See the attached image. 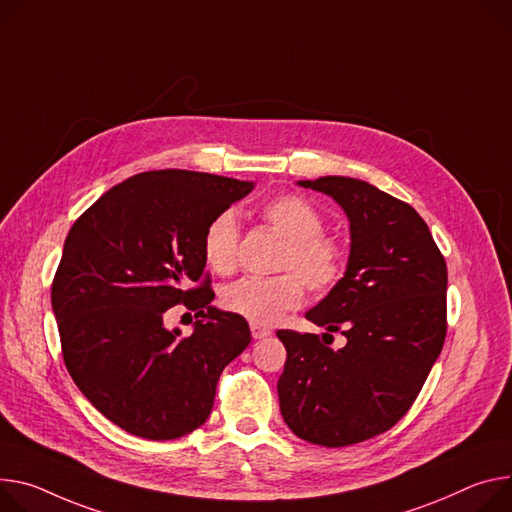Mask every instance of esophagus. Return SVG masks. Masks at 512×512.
Listing matches in <instances>:
<instances>
[{"label": "esophagus", "mask_w": 512, "mask_h": 512, "mask_svg": "<svg viewBox=\"0 0 512 512\" xmlns=\"http://www.w3.org/2000/svg\"><path fill=\"white\" fill-rule=\"evenodd\" d=\"M251 335H253V339H265L271 335V331L267 327H261V324L251 322Z\"/></svg>", "instance_id": "esophagus-1"}]
</instances>
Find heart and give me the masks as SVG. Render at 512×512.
Returning <instances> with one entry per match:
<instances>
[{
	"label": "heart",
	"mask_w": 512,
	"mask_h": 512,
	"mask_svg": "<svg viewBox=\"0 0 512 512\" xmlns=\"http://www.w3.org/2000/svg\"><path fill=\"white\" fill-rule=\"evenodd\" d=\"M263 220L288 241L277 267L286 273L243 277L222 292V306L255 324H273L304 300V284L312 292H329L345 273L347 253L339 241L324 237L322 216L300 196H277L261 206ZM239 222L222 212L204 230L206 265L226 275L235 269ZM297 273L294 274L293 271Z\"/></svg>",
	"instance_id": "1"
}]
</instances>
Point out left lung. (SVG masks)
Returning a JSON list of instances; mask_svg holds the SVG:
<instances>
[{
	"label": "left lung",
	"mask_w": 512,
	"mask_h": 512,
	"mask_svg": "<svg viewBox=\"0 0 512 512\" xmlns=\"http://www.w3.org/2000/svg\"><path fill=\"white\" fill-rule=\"evenodd\" d=\"M298 185L331 196L349 220L345 275L306 312L343 329L347 345L277 331L288 351L277 394L294 435L345 447L394 427L421 392L445 341L447 265L427 222L376 185L343 175Z\"/></svg>",
	"instance_id": "1"
}]
</instances>
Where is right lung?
Here are the masks:
<instances>
[{"instance_id":"1","label":"right lung","mask_w":512,"mask_h":512,"mask_svg":"<svg viewBox=\"0 0 512 512\" xmlns=\"http://www.w3.org/2000/svg\"><path fill=\"white\" fill-rule=\"evenodd\" d=\"M255 188L212 173L161 169L128 177L71 226L51 302L63 359L83 396L130 435L167 441L196 431L222 369L251 343L243 316L212 306L204 230ZM183 303L190 338L164 327Z\"/></svg>"}]
</instances>
